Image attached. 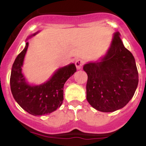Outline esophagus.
I'll return each mask as SVG.
<instances>
[{
    "label": "esophagus",
    "instance_id": "obj_1",
    "mask_svg": "<svg viewBox=\"0 0 146 146\" xmlns=\"http://www.w3.org/2000/svg\"><path fill=\"white\" fill-rule=\"evenodd\" d=\"M83 64H84V61L81 60V59H78V60L75 61V66L77 69H80L82 67V66H83Z\"/></svg>",
    "mask_w": 146,
    "mask_h": 146
}]
</instances>
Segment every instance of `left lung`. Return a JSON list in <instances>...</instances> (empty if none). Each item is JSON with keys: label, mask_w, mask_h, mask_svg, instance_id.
<instances>
[{"label": "left lung", "mask_w": 146, "mask_h": 146, "mask_svg": "<svg viewBox=\"0 0 146 146\" xmlns=\"http://www.w3.org/2000/svg\"><path fill=\"white\" fill-rule=\"evenodd\" d=\"M88 74L86 98L96 110L104 113L123 108L133 97L138 72L133 55L123 46L118 32L104 57L85 64Z\"/></svg>", "instance_id": "8db88e82"}]
</instances>
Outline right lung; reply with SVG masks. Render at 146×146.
Here are the masks:
<instances>
[{
	"label": "right lung",
	"mask_w": 146,
	"mask_h": 146,
	"mask_svg": "<svg viewBox=\"0 0 146 146\" xmlns=\"http://www.w3.org/2000/svg\"><path fill=\"white\" fill-rule=\"evenodd\" d=\"M38 32L30 36L31 38ZM26 42L24 50L17 55L11 69L10 86L12 95L18 104L33 115L52 113L60 108L64 100V86L66 80L77 71L74 64L58 69L48 81L39 86H31L26 82L22 73V66L28 50Z\"/></svg>",
	"instance_id": "right-lung-1"
}]
</instances>
